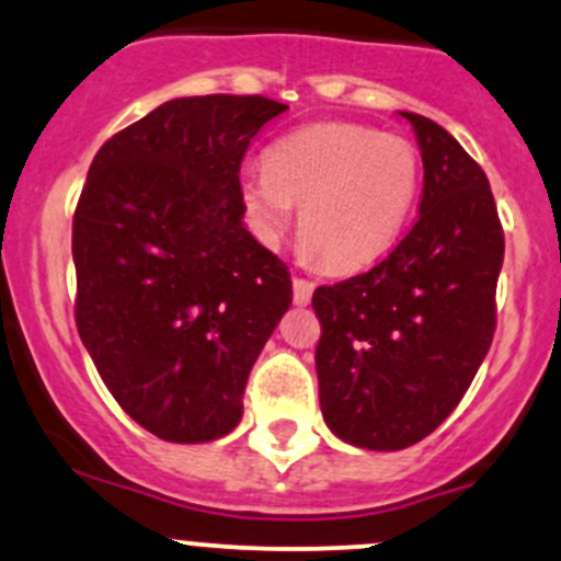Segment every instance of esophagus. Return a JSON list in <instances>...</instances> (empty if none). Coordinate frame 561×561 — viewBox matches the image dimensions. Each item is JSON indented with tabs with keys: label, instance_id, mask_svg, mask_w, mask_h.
<instances>
[{
	"label": "esophagus",
	"instance_id": "1",
	"mask_svg": "<svg viewBox=\"0 0 561 561\" xmlns=\"http://www.w3.org/2000/svg\"><path fill=\"white\" fill-rule=\"evenodd\" d=\"M312 283L305 278H294V305H310L312 299Z\"/></svg>",
	"mask_w": 561,
	"mask_h": 561
}]
</instances>
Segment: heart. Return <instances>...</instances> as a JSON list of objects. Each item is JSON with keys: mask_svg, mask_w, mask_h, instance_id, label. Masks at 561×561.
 I'll use <instances>...</instances> for the list:
<instances>
[{"mask_svg": "<svg viewBox=\"0 0 561 561\" xmlns=\"http://www.w3.org/2000/svg\"><path fill=\"white\" fill-rule=\"evenodd\" d=\"M420 182L423 162L409 138L334 119L280 136L264 154V168L240 176V201L267 245L280 243L294 206H302V256L347 275L393 249Z\"/></svg>", "mask_w": 561, "mask_h": 561, "instance_id": "obj_1", "label": "heart"}]
</instances>
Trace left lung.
Returning <instances> with one entry per match:
<instances>
[{
  "label": "left lung",
  "mask_w": 561,
  "mask_h": 561,
  "mask_svg": "<svg viewBox=\"0 0 561 561\" xmlns=\"http://www.w3.org/2000/svg\"><path fill=\"white\" fill-rule=\"evenodd\" d=\"M401 117L423 152L417 221L369 273L312 294L323 420L377 451L423 442L466 396L495 334L505 251L479 162L433 119Z\"/></svg>",
  "instance_id": "obj_1"
}]
</instances>
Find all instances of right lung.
Segmentation results:
<instances>
[{
    "mask_svg": "<svg viewBox=\"0 0 561 561\" xmlns=\"http://www.w3.org/2000/svg\"><path fill=\"white\" fill-rule=\"evenodd\" d=\"M286 110L264 95L165 101L88 171L71 227L77 331L114 401L165 442L240 423L251 366L291 305L288 267L245 230L238 176Z\"/></svg>",
    "mask_w": 561,
    "mask_h": 561,
    "instance_id": "1",
    "label": "right lung"
}]
</instances>
